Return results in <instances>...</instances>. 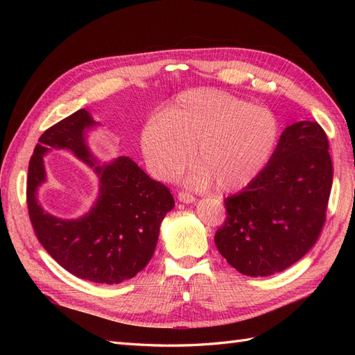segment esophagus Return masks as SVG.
Listing matches in <instances>:
<instances>
[{
    "instance_id": "34e87169",
    "label": "esophagus",
    "mask_w": 355,
    "mask_h": 355,
    "mask_svg": "<svg viewBox=\"0 0 355 355\" xmlns=\"http://www.w3.org/2000/svg\"><path fill=\"white\" fill-rule=\"evenodd\" d=\"M178 198H179V201H182V202H187V204H189V202H194V201H196V197L192 196V194H189V192H185V191L179 192V194H178Z\"/></svg>"
}]
</instances>
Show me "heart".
<instances>
[{"mask_svg": "<svg viewBox=\"0 0 355 355\" xmlns=\"http://www.w3.org/2000/svg\"><path fill=\"white\" fill-rule=\"evenodd\" d=\"M278 123L271 111L218 90L182 93L173 105L149 121L141 144L153 175L170 179L191 159V180L219 191L252 182L272 155Z\"/></svg>", "mask_w": 355, "mask_h": 355, "instance_id": "obj_1", "label": "heart"}]
</instances>
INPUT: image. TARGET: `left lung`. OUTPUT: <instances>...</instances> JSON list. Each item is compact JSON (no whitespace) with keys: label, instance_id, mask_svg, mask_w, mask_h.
I'll use <instances>...</instances> for the list:
<instances>
[{"label":"left lung","instance_id":"1","mask_svg":"<svg viewBox=\"0 0 355 355\" xmlns=\"http://www.w3.org/2000/svg\"><path fill=\"white\" fill-rule=\"evenodd\" d=\"M331 180L329 141L321 125L299 121L286 127L259 175L223 200L227 219L214 235L219 253L244 275L284 271L318 240Z\"/></svg>","mask_w":355,"mask_h":355}]
</instances>
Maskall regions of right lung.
Wrapping results in <instances>:
<instances>
[{
  "label": "right lung",
  "mask_w": 355,
  "mask_h": 355,
  "mask_svg": "<svg viewBox=\"0 0 355 355\" xmlns=\"http://www.w3.org/2000/svg\"><path fill=\"white\" fill-rule=\"evenodd\" d=\"M94 125L90 114L80 110L41 135L28 167L26 202L37 239L62 268L83 280L118 284L151 261L159 225L175 200L132 158L99 164L85 142V132ZM51 147L68 148L100 178L98 200L78 220L53 217L36 200L37 187L45 181L42 157Z\"/></svg>",
  "instance_id": "add662e5"
}]
</instances>
